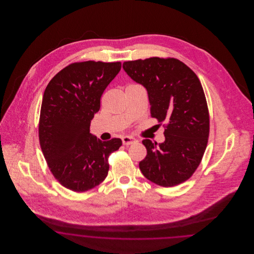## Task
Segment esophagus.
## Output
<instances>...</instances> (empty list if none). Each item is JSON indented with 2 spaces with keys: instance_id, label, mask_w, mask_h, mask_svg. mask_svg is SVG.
<instances>
[{
  "instance_id": "esophagus-1",
  "label": "esophagus",
  "mask_w": 254,
  "mask_h": 254,
  "mask_svg": "<svg viewBox=\"0 0 254 254\" xmlns=\"http://www.w3.org/2000/svg\"><path fill=\"white\" fill-rule=\"evenodd\" d=\"M122 141H123V144L125 145H131L133 143L137 142V140L135 138L131 137V136H124L122 138Z\"/></svg>"
}]
</instances>
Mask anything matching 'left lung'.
Wrapping results in <instances>:
<instances>
[{"label":"left lung","mask_w":254,"mask_h":254,"mask_svg":"<svg viewBox=\"0 0 254 254\" xmlns=\"http://www.w3.org/2000/svg\"><path fill=\"white\" fill-rule=\"evenodd\" d=\"M123 68L146 89L150 116L167 123L163 143L142 142L146 148L139 163L142 173L166 188L187 181L201 163L209 133L208 109L198 77L174 58L128 61Z\"/></svg>","instance_id":"obj_1"}]
</instances>
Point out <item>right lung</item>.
<instances>
[{"instance_id":"add662e5","label":"right lung","mask_w":254,"mask_h":254,"mask_svg":"<svg viewBox=\"0 0 254 254\" xmlns=\"http://www.w3.org/2000/svg\"><path fill=\"white\" fill-rule=\"evenodd\" d=\"M122 64L87 61L57 73L47 86L41 108L39 140L49 169L64 188L84 192L109 173V154L122 140L103 142L89 132L100 100Z\"/></svg>"}]
</instances>
